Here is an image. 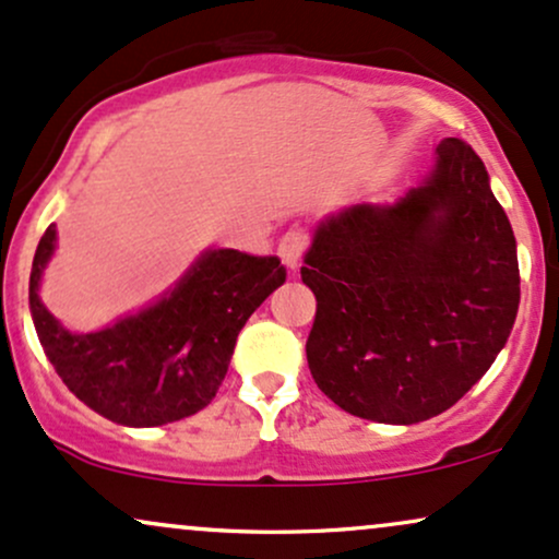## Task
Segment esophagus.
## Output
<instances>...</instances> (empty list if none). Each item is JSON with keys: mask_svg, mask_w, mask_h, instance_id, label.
<instances>
[{"mask_svg": "<svg viewBox=\"0 0 559 559\" xmlns=\"http://www.w3.org/2000/svg\"><path fill=\"white\" fill-rule=\"evenodd\" d=\"M299 252H301L299 247H292V249H288V258H286L288 267H297V262H299Z\"/></svg>", "mask_w": 559, "mask_h": 559, "instance_id": "34e87169", "label": "esophagus"}]
</instances>
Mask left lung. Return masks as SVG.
<instances>
[{
  "label": "left lung",
  "instance_id": "left-lung-1",
  "mask_svg": "<svg viewBox=\"0 0 559 559\" xmlns=\"http://www.w3.org/2000/svg\"><path fill=\"white\" fill-rule=\"evenodd\" d=\"M301 281L318 299L307 365L365 420L409 426L463 400L497 360L521 301L512 226L463 139L394 204L323 221Z\"/></svg>",
  "mask_w": 559,
  "mask_h": 559
}]
</instances>
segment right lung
Returning a JSON list of instances; mask_svg holds the SVG:
<instances>
[{"label": "right lung", "instance_id": "right-lung-1", "mask_svg": "<svg viewBox=\"0 0 559 559\" xmlns=\"http://www.w3.org/2000/svg\"><path fill=\"white\" fill-rule=\"evenodd\" d=\"M49 226L31 267V316L57 376L102 418L131 428L189 418L213 402L228 373L236 336L286 281L278 258L210 249L173 292L110 329L70 333L38 299L55 252Z\"/></svg>", "mask_w": 559, "mask_h": 559}]
</instances>
